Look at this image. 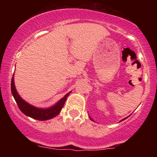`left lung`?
<instances>
[{"mask_svg":"<svg viewBox=\"0 0 157 157\" xmlns=\"http://www.w3.org/2000/svg\"><path fill=\"white\" fill-rule=\"evenodd\" d=\"M89 118H90V120H92V121H94V120H92V119H91V117H90V116H89ZM126 118H127V117H126ZM126 118H124V119H123V120H120V122H121V121H123V120H125V119H126Z\"/></svg>","mask_w":157,"mask_h":157,"instance_id":"left-lung-1","label":"left lung"}]
</instances>
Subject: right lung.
I'll return each mask as SVG.
<instances>
[{
	"label": "right lung",
	"instance_id": "obj_1",
	"mask_svg": "<svg viewBox=\"0 0 157 157\" xmlns=\"http://www.w3.org/2000/svg\"><path fill=\"white\" fill-rule=\"evenodd\" d=\"M11 91H12V96L14 97L17 105H18L19 109L26 116L32 119H35V120H41V121L50 120V119L54 118L57 115H58L61 109L63 107L68 96L71 92V91H70V92L66 94L62 99H60L58 102H56L55 105L51 106V107H48L47 109H40V108H37L31 105L21 98V97L20 96L17 90H16L15 81H14V75L12 76V82H11Z\"/></svg>",
	"mask_w": 157,
	"mask_h": 157
}]
</instances>
